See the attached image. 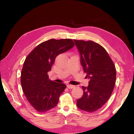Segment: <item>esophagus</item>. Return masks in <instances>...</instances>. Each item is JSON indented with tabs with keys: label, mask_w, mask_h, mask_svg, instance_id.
I'll return each instance as SVG.
<instances>
[{
	"label": "esophagus",
	"mask_w": 134,
	"mask_h": 134,
	"mask_svg": "<svg viewBox=\"0 0 134 134\" xmlns=\"http://www.w3.org/2000/svg\"><path fill=\"white\" fill-rule=\"evenodd\" d=\"M67 87L68 89H73V88L75 87V86L71 85H67Z\"/></svg>",
	"instance_id": "34e87169"
}]
</instances>
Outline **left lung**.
I'll return each mask as SVG.
<instances>
[{
	"label": "left lung",
	"mask_w": 134,
	"mask_h": 134,
	"mask_svg": "<svg viewBox=\"0 0 134 134\" xmlns=\"http://www.w3.org/2000/svg\"><path fill=\"white\" fill-rule=\"evenodd\" d=\"M80 54V62L86 77L90 79L87 87L82 86L83 94L77 100L81 110L93 112L100 109L110 97L116 81V69L107 51L92 41L74 40Z\"/></svg>",
	"instance_id": "left-lung-1"
}]
</instances>
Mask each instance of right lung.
<instances>
[{"label": "right lung", "mask_w": 134, "mask_h": 134, "mask_svg": "<svg viewBox=\"0 0 134 134\" xmlns=\"http://www.w3.org/2000/svg\"><path fill=\"white\" fill-rule=\"evenodd\" d=\"M74 46L71 39L49 40L37 45L25 60L21 76L22 90L38 112H47L58 104L66 85L49 80L48 72L56 57Z\"/></svg>", "instance_id": "1"}]
</instances>
